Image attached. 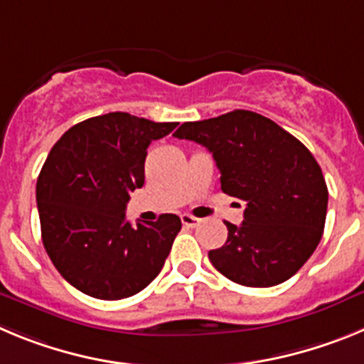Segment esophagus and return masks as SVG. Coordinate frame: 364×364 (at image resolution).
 Segmentation results:
<instances>
[{
	"instance_id": "1",
	"label": "esophagus",
	"mask_w": 364,
	"mask_h": 364,
	"mask_svg": "<svg viewBox=\"0 0 364 364\" xmlns=\"http://www.w3.org/2000/svg\"><path fill=\"white\" fill-rule=\"evenodd\" d=\"M180 218H182V224H184V226H188V228H197L198 224H200V218L193 217V215H189V213L180 215Z\"/></svg>"
}]
</instances>
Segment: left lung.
Listing matches in <instances>:
<instances>
[{
  "mask_svg": "<svg viewBox=\"0 0 364 364\" xmlns=\"http://www.w3.org/2000/svg\"><path fill=\"white\" fill-rule=\"evenodd\" d=\"M213 154L220 188L246 202L240 226L224 222L226 244L208 253L230 281L269 288L302 268L323 237L328 188L314 154L253 111L186 122L173 134Z\"/></svg>",
  "mask_w": 364,
  "mask_h": 364,
  "instance_id": "obj_1",
  "label": "left lung"
}]
</instances>
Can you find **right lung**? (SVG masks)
<instances>
[{
  "label": "right lung",
  "instance_id": "1",
  "mask_svg": "<svg viewBox=\"0 0 364 364\" xmlns=\"http://www.w3.org/2000/svg\"><path fill=\"white\" fill-rule=\"evenodd\" d=\"M175 127L109 112L70 127L50 149L36 184L41 240L60 275L82 294L131 297L162 269L182 222L166 213L133 226L125 205L144 186L149 144Z\"/></svg>",
  "mask_w": 364,
  "mask_h": 364
}]
</instances>
